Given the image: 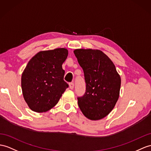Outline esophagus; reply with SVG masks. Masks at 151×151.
I'll use <instances>...</instances> for the list:
<instances>
[{
	"instance_id": "1",
	"label": "esophagus",
	"mask_w": 151,
	"mask_h": 151,
	"mask_svg": "<svg viewBox=\"0 0 151 151\" xmlns=\"http://www.w3.org/2000/svg\"><path fill=\"white\" fill-rule=\"evenodd\" d=\"M73 87H74V84H73V83H69V88H70L71 90H72V89H73Z\"/></svg>"
}]
</instances>
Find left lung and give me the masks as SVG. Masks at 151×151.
<instances>
[{
  "label": "left lung",
  "instance_id": "8db88e82",
  "mask_svg": "<svg viewBox=\"0 0 151 151\" xmlns=\"http://www.w3.org/2000/svg\"><path fill=\"white\" fill-rule=\"evenodd\" d=\"M73 52L83 70L86 84L85 93L78 98L79 107L88 119H103L118 101L120 76L113 61L102 51L78 49Z\"/></svg>",
  "mask_w": 151,
  "mask_h": 151
}]
</instances>
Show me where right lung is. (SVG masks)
<instances>
[{
    "label": "right lung",
    "instance_id": "add662e5",
    "mask_svg": "<svg viewBox=\"0 0 151 151\" xmlns=\"http://www.w3.org/2000/svg\"><path fill=\"white\" fill-rule=\"evenodd\" d=\"M65 48L40 51L25 68L21 86L25 101L32 111L43 113L57 104L68 87L62 65L68 56Z\"/></svg>",
    "mask_w": 151,
    "mask_h": 151
}]
</instances>
